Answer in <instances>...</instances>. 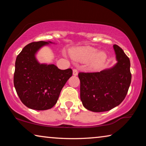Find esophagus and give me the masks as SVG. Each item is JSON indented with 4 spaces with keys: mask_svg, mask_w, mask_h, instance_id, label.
I'll return each mask as SVG.
<instances>
[{
    "mask_svg": "<svg viewBox=\"0 0 146 146\" xmlns=\"http://www.w3.org/2000/svg\"><path fill=\"white\" fill-rule=\"evenodd\" d=\"M73 75L74 76H76L78 75V71L76 70H75V69H74V70H73Z\"/></svg>",
    "mask_w": 146,
    "mask_h": 146,
    "instance_id": "34e87169",
    "label": "esophagus"
}]
</instances>
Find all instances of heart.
I'll list each match as a JSON object with an SVG mask.
<instances>
[{
    "mask_svg": "<svg viewBox=\"0 0 146 146\" xmlns=\"http://www.w3.org/2000/svg\"><path fill=\"white\" fill-rule=\"evenodd\" d=\"M70 55L74 60L86 62L91 60V64L94 68L99 67L105 62L107 54L105 51H98L91 46H82L71 49Z\"/></svg>",
    "mask_w": 146,
    "mask_h": 146,
    "instance_id": "heart-1",
    "label": "heart"
}]
</instances>
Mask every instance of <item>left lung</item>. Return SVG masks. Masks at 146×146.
<instances>
[{
  "label": "left lung",
  "instance_id": "obj_1",
  "mask_svg": "<svg viewBox=\"0 0 146 146\" xmlns=\"http://www.w3.org/2000/svg\"><path fill=\"white\" fill-rule=\"evenodd\" d=\"M117 63L97 73H79L80 100L93 112L110 111L120 104L129 90L131 74L130 60L119 46L113 45Z\"/></svg>",
  "mask_w": 146,
  "mask_h": 146
}]
</instances>
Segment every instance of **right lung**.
I'll list each match as a JSON object with an SVG mask.
<instances>
[{
  "mask_svg": "<svg viewBox=\"0 0 146 146\" xmlns=\"http://www.w3.org/2000/svg\"><path fill=\"white\" fill-rule=\"evenodd\" d=\"M51 41H39L28 44L17 56L13 82L17 95L24 105L35 110L53 108L62 89L72 76L71 69L61 70L55 64L40 63L38 51Z\"/></svg>",
  "mask_w": 146,
  "mask_h": 146,
  "instance_id": "obj_1",
  "label": "right lung"
}]
</instances>
